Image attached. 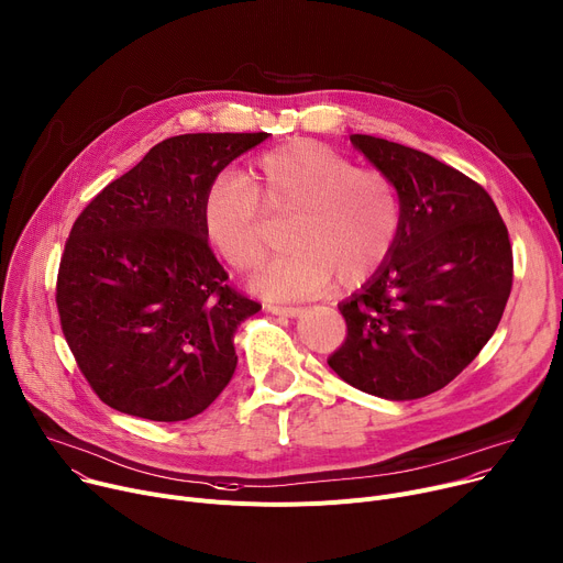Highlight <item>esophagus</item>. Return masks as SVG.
Segmentation results:
<instances>
[{"mask_svg": "<svg viewBox=\"0 0 563 563\" xmlns=\"http://www.w3.org/2000/svg\"><path fill=\"white\" fill-rule=\"evenodd\" d=\"M272 314H280V317H298L303 312V308H298V306H276V303H269V306H265Z\"/></svg>", "mask_w": 563, "mask_h": 563, "instance_id": "1", "label": "esophagus"}]
</instances>
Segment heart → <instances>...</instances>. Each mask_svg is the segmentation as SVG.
<instances>
[{"label": "heart", "instance_id": "1", "mask_svg": "<svg viewBox=\"0 0 563 563\" xmlns=\"http://www.w3.org/2000/svg\"><path fill=\"white\" fill-rule=\"evenodd\" d=\"M291 251L253 278L269 298H306L325 291L334 276L355 287L391 255L402 221L394 178L378 167L310 140H294L262 154L249 178L227 172L214 178L203 203L212 249L242 274L274 249L269 217H287Z\"/></svg>", "mask_w": 563, "mask_h": 563}]
</instances>
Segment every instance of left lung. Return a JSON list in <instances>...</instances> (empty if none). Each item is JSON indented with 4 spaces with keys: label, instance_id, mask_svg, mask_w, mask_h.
I'll return each instance as SVG.
<instances>
[{
    "label": "left lung",
    "instance_id": "obj_1",
    "mask_svg": "<svg viewBox=\"0 0 563 563\" xmlns=\"http://www.w3.org/2000/svg\"><path fill=\"white\" fill-rule=\"evenodd\" d=\"M351 142L394 178L402 221L385 265L340 306L349 334L328 364L360 391L423 398L496 332L514 280L509 233L494 199L455 167L383 137Z\"/></svg>",
    "mask_w": 563,
    "mask_h": 563
}]
</instances>
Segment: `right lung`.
I'll list each match as a JSON object with an SVG mask.
<instances>
[{
    "mask_svg": "<svg viewBox=\"0 0 563 563\" xmlns=\"http://www.w3.org/2000/svg\"><path fill=\"white\" fill-rule=\"evenodd\" d=\"M269 133H185L156 144L74 221L58 267L65 342L122 415L192 419L233 378V334L262 306L229 285L203 203L219 172Z\"/></svg>",
    "mask_w": 563,
    "mask_h": 563,
    "instance_id": "obj_1",
    "label": "right lung"
}]
</instances>
